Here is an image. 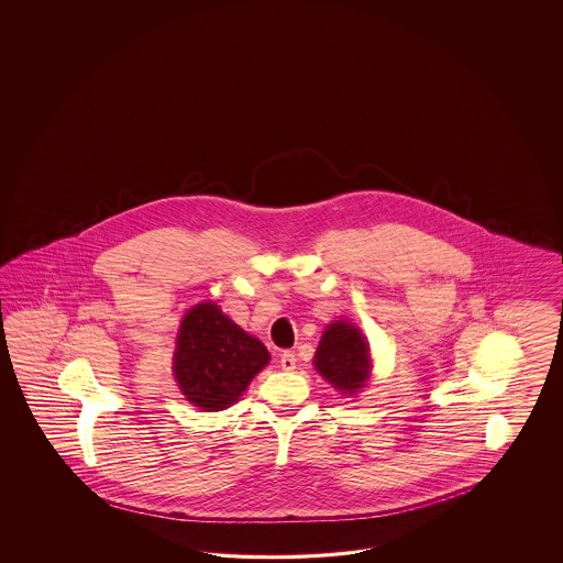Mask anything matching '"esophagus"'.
I'll return each instance as SVG.
<instances>
[{
	"label": "esophagus",
	"instance_id": "34e87169",
	"mask_svg": "<svg viewBox=\"0 0 563 563\" xmlns=\"http://www.w3.org/2000/svg\"><path fill=\"white\" fill-rule=\"evenodd\" d=\"M280 367H283L285 372H292V369L297 367V357H295L292 351H285V353L280 355Z\"/></svg>",
	"mask_w": 563,
	"mask_h": 563
}]
</instances>
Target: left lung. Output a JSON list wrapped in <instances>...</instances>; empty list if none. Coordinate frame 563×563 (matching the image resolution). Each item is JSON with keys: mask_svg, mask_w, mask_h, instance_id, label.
<instances>
[{"mask_svg": "<svg viewBox=\"0 0 563 563\" xmlns=\"http://www.w3.org/2000/svg\"><path fill=\"white\" fill-rule=\"evenodd\" d=\"M316 369L344 394L363 388L369 375V346L355 325L336 322L325 328L316 351Z\"/></svg>", "mask_w": 563, "mask_h": 563, "instance_id": "obj_1", "label": "left lung"}]
</instances>
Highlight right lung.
Instances as JSON below:
<instances>
[{
    "mask_svg": "<svg viewBox=\"0 0 563 563\" xmlns=\"http://www.w3.org/2000/svg\"><path fill=\"white\" fill-rule=\"evenodd\" d=\"M271 355L214 303L189 309L177 336L173 369L189 402L222 410L239 400Z\"/></svg>",
    "mask_w": 563,
    "mask_h": 563,
    "instance_id": "add662e5",
    "label": "right lung"
}]
</instances>
